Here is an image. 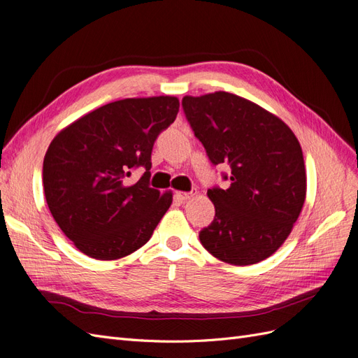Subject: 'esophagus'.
Returning <instances> with one entry per match:
<instances>
[{
	"instance_id": "obj_1",
	"label": "esophagus",
	"mask_w": 358,
	"mask_h": 358,
	"mask_svg": "<svg viewBox=\"0 0 358 358\" xmlns=\"http://www.w3.org/2000/svg\"><path fill=\"white\" fill-rule=\"evenodd\" d=\"M196 194H197V191H191V192L179 191V192H176V197H178L179 200H182V201H187V200H189V199H192L194 196H196Z\"/></svg>"
}]
</instances>
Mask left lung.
I'll return each instance as SVG.
<instances>
[{
  "mask_svg": "<svg viewBox=\"0 0 358 358\" xmlns=\"http://www.w3.org/2000/svg\"><path fill=\"white\" fill-rule=\"evenodd\" d=\"M182 107L209 159L231 169L229 188L208 191L215 220L200 231L201 245L229 264L263 262L287 241L306 199L297 137L282 119L236 94L185 95Z\"/></svg>",
  "mask_w": 358,
  "mask_h": 358,
  "instance_id": "1",
  "label": "left lung"
}]
</instances>
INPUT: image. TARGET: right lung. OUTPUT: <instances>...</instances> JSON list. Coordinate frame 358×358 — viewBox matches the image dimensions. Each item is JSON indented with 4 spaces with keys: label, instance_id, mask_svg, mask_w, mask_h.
Instances as JSON below:
<instances>
[{
    "label": "right lung",
    "instance_id": "right-lung-1",
    "mask_svg": "<svg viewBox=\"0 0 358 358\" xmlns=\"http://www.w3.org/2000/svg\"><path fill=\"white\" fill-rule=\"evenodd\" d=\"M178 112L171 95L117 100L53 137L43 161L45 196L53 220L80 252L117 259L150 239L173 201L171 191L149 187L150 154ZM138 165L145 175L129 184Z\"/></svg>",
    "mask_w": 358,
    "mask_h": 358
}]
</instances>
